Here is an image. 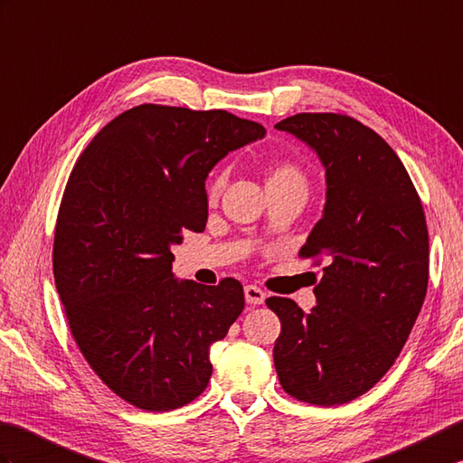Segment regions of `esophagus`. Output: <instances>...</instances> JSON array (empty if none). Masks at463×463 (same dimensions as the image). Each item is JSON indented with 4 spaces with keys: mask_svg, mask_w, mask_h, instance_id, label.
<instances>
[{
    "mask_svg": "<svg viewBox=\"0 0 463 463\" xmlns=\"http://www.w3.org/2000/svg\"><path fill=\"white\" fill-rule=\"evenodd\" d=\"M244 298H246V304L260 306V304H264L266 294L258 286L250 284V286H244Z\"/></svg>",
    "mask_w": 463,
    "mask_h": 463,
    "instance_id": "obj_1",
    "label": "esophagus"
}]
</instances>
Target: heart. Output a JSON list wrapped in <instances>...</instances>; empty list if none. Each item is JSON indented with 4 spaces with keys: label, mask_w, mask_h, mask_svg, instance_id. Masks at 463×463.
Wrapping results in <instances>:
<instances>
[{
    "label": "heart",
    "mask_w": 463,
    "mask_h": 463,
    "mask_svg": "<svg viewBox=\"0 0 463 463\" xmlns=\"http://www.w3.org/2000/svg\"><path fill=\"white\" fill-rule=\"evenodd\" d=\"M224 183H227V175L224 171L214 175L209 183V199H217L222 189ZM288 183H299V185H306V177L302 171H299L294 164H288V161H282V164H276L268 171V181L266 185H288Z\"/></svg>",
    "instance_id": "1"
}]
</instances>
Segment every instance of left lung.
Here are the masks:
<instances>
[{"mask_svg":"<svg viewBox=\"0 0 463 463\" xmlns=\"http://www.w3.org/2000/svg\"><path fill=\"white\" fill-rule=\"evenodd\" d=\"M326 167L324 217L299 250L326 258L317 306L268 298L280 317L274 364L294 399L333 406L377 384L392 367L428 288V227L402 161L371 128L343 114H296L276 124Z\"/></svg>","mask_w":463,"mask_h":463,"instance_id":"obj_1","label":"left lung"}]
</instances>
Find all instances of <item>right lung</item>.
<instances>
[{
  "label": "right lung",
  "mask_w": 463,
  "mask_h": 463,
  "mask_svg": "<svg viewBox=\"0 0 463 463\" xmlns=\"http://www.w3.org/2000/svg\"><path fill=\"white\" fill-rule=\"evenodd\" d=\"M264 134L227 110L142 104L106 124L71 171L52 244L57 292L92 371L142 411L195 401L211 345L244 309L234 278L177 282L171 246L205 229L209 171Z\"/></svg>",
  "instance_id": "1"
}]
</instances>
